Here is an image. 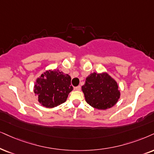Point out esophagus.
<instances>
[{"label":"esophagus","instance_id":"1","mask_svg":"<svg viewBox=\"0 0 154 154\" xmlns=\"http://www.w3.org/2000/svg\"><path fill=\"white\" fill-rule=\"evenodd\" d=\"M75 90H78V91H79V90H80V89H81V86H79H79L75 87Z\"/></svg>","mask_w":154,"mask_h":154}]
</instances>
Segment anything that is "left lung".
I'll return each instance as SVG.
<instances>
[{
	"instance_id": "8db88e82",
	"label": "left lung",
	"mask_w": 154,
	"mask_h": 154,
	"mask_svg": "<svg viewBox=\"0 0 154 154\" xmlns=\"http://www.w3.org/2000/svg\"><path fill=\"white\" fill-rule=\"evenodd\" d=\"M82 90L86 102L98 109L112 107L120 97L117 83L107 73L90 74Z\"/></svg>"
}]
</instances>
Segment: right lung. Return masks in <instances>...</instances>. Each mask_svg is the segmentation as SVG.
<instances>
[{
  "label": "right lung",
  "instance_id": "add662e5",
  "mask_svg": "<svg viewBox=\"0 0 154 154\" xmlns=\"http://www.w3.org/2000/svg\"><path fill=\"white\" fill-rule=\"evenodd\" d=\"M72 89L70 76L54 69L46 71L38 78L34 91L41 105L52 108L65 102Z\"/></svg>",
  "mask_w": 154,
  "mask_h": 154
}]
</instances>
